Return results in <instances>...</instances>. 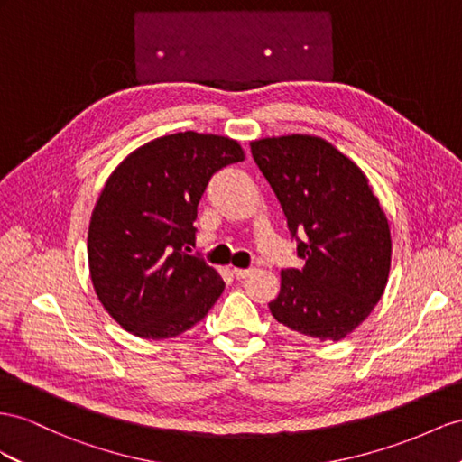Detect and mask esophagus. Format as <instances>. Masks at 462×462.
Returning <instances> with one entry per match:
<instances>
[{
  "label": "esophagus",
  "instance_id": "1",
  "mask_svg": "<svg viewBox=\"0 0 462 462\" xmlns=\"http://www.w3.org/2000/svg\"><path fill=\"white\" fill-rule=\"evenodd\" d=\"M250 273H254V269H238V267L232 269V275H234L236 279H245Z\"/></svg>",
  "mask_w": 462,
  "mask_h": 462
}]
</instances>
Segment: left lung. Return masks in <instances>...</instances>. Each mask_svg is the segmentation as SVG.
Returning a JSON list of instances; mask_svg holds the SVG:
<instances>
[{
    "label": "left lung",
    "mask_w": 462,
    "mask_h": 462,
    "mask_svg": "<svg viewBox=\"0 0 462 462\" xmlns=\"http://www.w3.org/2000/svg\"><path fill=\"white\" fill-rule=\"evenodd\" d=\"M250 146L304 259L302 269L281 271V292L269 310L292 332L320 341L346 337L381 300L393 254L369 180L318 136L263 138Z\"/></svg>",
    "instance_id": "8db88e82"
}]
</instances>
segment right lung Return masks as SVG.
Wrapping results in <instances>:
<instances>
[{"instance_id": "1", "label": "right lung", "mask_w": 462, "mask_h": 462, "mask_svg": "<svg viewBox=\"0 0 462 462\" xmlns=\"http://www.w3.org/2000/svg\"><path fill=\"white\" fill-rule=\"evenodd\" d=\"M242 160L236 140L187 130L140 146L111 173L91 215L88 259L101 304L126 332L180 336L218 300L222 277L187 250L210 177Z\"/></svg>"}]
</instances>
